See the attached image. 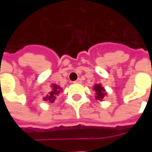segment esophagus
<instances>
[{
    "label": "esophagus",
    "instance_id": "34e87169",
    "mask_svg": "<svg viewBox=\"0 0 152 152\" xmlns=\"http://www.w3.org/2000/svg\"><path fill=\"white\" fill-rule=\"evenodd\" d=\"M74 83H76V84H80V83H81V79H80V78L77 79L76 81H74Z\"/></svg>",
    "mask_w": 152,
    "mask_h": 152
}]
</instances>
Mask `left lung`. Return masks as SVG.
Here are the masks:
<instances>
[{"label":"left lung","mask_w":152,"mask_h":152,"mask_svg":"<svg viewBox=\"0 0 152 152\" xmlns=\"http://www.w3.org/2000/svg\"><path fill=\"white\" fill-rule=\"evenodd\" d=\"M93 89L95 92V99L97 101L102 102V101H103V99H105V97L107 96V94L106 92V89L100 84L94 85V87H93Z\"/></svg>","instance_id":"left-lung-1"}]
</instances>
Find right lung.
Returning a JSON list of instances; mask_svg holds the SVG:
<instances>
[{
    "label": "right lung",
    "mask_w": 152,
    "mask_h": 152,
    "mask_svg": "<svg viewBox=\"0 0 152 152\" xmlns=\"http://www.w3.org/2000/svg\"><path fill=\"white\" fill-rule=\"evenodd\" d=\"M50 87H51V91L49 92V94L45 97H44L43 100L45 101V102H49V103H53L55 99H56L57 96L62 92L63 88L56 85V84H52L50 86Z\"/></svg>",
    "instance_id": "add662e5"
}]
</instances>
